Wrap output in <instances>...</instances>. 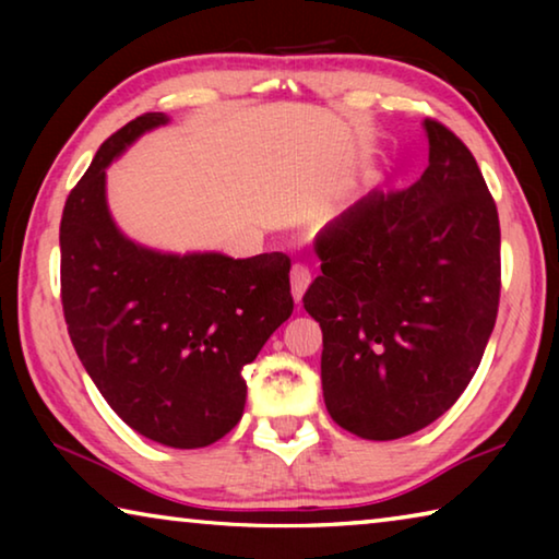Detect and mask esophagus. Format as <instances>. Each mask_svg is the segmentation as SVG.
<instances>
[{
    "label": "esophagus",
    "mask_w": 559,
    "mask_h": 559,
    "mask_svg": "<svg viewBox=\"0 0 559 559\" xmlns=\"http://www.w3.org/2000/svg\"><path fill=\"white\" fill-rule=\"evenodd\" d=\"M310 283V269L306 266V263H293L290 269V288H293V298H296V302H300L302 293H306Z\"/></svg>",
    "instance_id": "34e87169"
}]
</instances>
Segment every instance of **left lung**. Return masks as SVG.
I'll use <instances>...</instances> for the list:
<instances>
[{"mask_svg":"<svg viewBox=\"0 0 559 559\" xmlns=\"http://www.w3.org/2000/svg\"><path fill=\"white\" fill-rule=\"evenodd\" d=\"M429 167L372 189L316 236L302 306L323 330V396L337 427L392 441L429 427L466 390L493 333L500 224L471 150L424 120Z\"/></svg>","mask_w":559,"mask_h":559,"instance_id":"8db88e82","label":"left lung"}]
</instances>
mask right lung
<instances>
[{
	"label": "right lung",
	"instance_id": "obj_1",
	"mask_svg": "<svg viewBox=\"0 0 559 559\" xmlns=\"http://www.w3.org/2000/svg\"><path fill=\"white\" fill-rule=\"evenodd\" d=\"M145 112L100 145L61 216V306L71 343L110 409L143 437L200 449L239 424L241 370L293 313L290 259L173 257L112 224L106 167L145 130Z\"/></svg>",
	"mask_w": 559,
	"mask_h": 559
}]
</instances>
